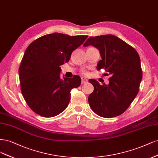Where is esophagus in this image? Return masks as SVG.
<instances>
[{
	"mask_svg": "<svg viewBox=\"0 0 158 158\" xmlns=\"http://www.w3.org/2000/svg\"><path fill=\"white\" fill-rule=\"evenodd\" d=\"M88 82V80L86 79V78L85 77H81V83L82 84H84V83H86Z\"/></svg>",
	"mask_w": 158,
	"mask_h": 158,
	"instance_id": "obj_1",
	"label": "esophagus"
}]
</instances>
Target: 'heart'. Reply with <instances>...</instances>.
<instances>
[{
	"label": "heart",
	"instance_id": "b5f03b06",
	"mask_svg": "<svg viewBox=\"0 0 158 158\" xmlns=\"http://www.w3.org/2000/svg\"><path fill=\"white\" fill-rule=\"evenodd\" d=\"M83 73L84 74V75H89V73L86 72V71H83Z\"/></svg>",
	"mask_w": 158,
	"mask_h": 158
}]
</instances>
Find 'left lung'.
Wrapping results in <instances>:
<instances>
[{"instance_id": "left-lung-1", "label": "left lung", "mask_w": 158, "mask_h": 158, "mask_svg": "<svg viewBox=\"0 0 158 158\" xmlns=\"http://www.w3.org/2000/svg\"><path fill=\"white\" fill-rule=\"evenodd\" d=\"M89 45L100 51L102 60L97 69L103 68L111 75L108 85L89 80L94 86V91L89 96V105L102 118L118 116L125 112L139 93L142 77L139 55L133 47L112 35L90 37L83 46Z\"/></svg>"}]
</instances>
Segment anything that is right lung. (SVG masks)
Returning <instances> with one entry per match:
<instances>
[{
  "instance_id": "obj_1",
  "label": "right lung",
  "mask_w": 158,
  "mask_h": 158,
  "mask_svg": "<svg viewBox=\"0 0 158 158\" xmlns=\"http://www.w3.org/2000/svg\"><path fill=\"white\" fill-rule=\"evenodd\" d=\"M87 35L69 36L59 33L45 35L35 40L25 50L19 68L23 98L34 112L52 118L65 110L71 90L77 88L81 77L60 79V65L68 62L73 50Z\"/></svg>"
}]
</instances>
